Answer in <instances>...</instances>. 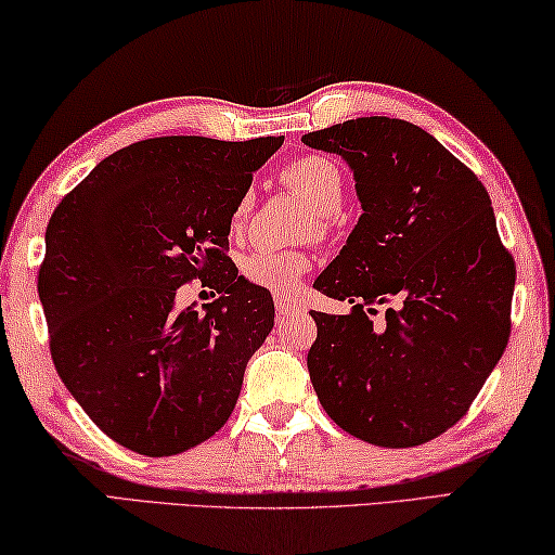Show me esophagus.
I'll list each match as a JSON object with an SVG mask.
<instances>
[{
	"mask_svg": "<svg viewBox=\"0 0 555 555\" xmlns=\"http://www.w3.org/2000/svg\"><path fill=\"white\" fill-rule=\"evenodd\" d=\"M275 307H278V314H299L305 312V305L299 302L297 297L293 295H275Z\"/></svg>",
	"mask_w": 555,
	"mask_h": 555,
	"instance_id": "1",
	"label": "esophagus"
}]
</instances>
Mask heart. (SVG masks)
<instances>
[{"label": "heart", "instance_id": "heart-1", "mask_svg": "<svg viewBox=\"0 0 555 555\" xmlns=\"http://www.w3.org/2000/svg\"><path fill=\"white\" fill-rule=\"evenodd\" d=\"M283 181L297 196H302L310 204V208L317 214L320 231L330 229V216L337 214L344 202L341 169L332 159L322 157V154H305V157L289 162L283 169ZM250 208L253 194L245 192L238 198V204H235L231 216L235 229L248 221ZM307 268H310V258L297 250H256L243 260L245 280H250L253 285H260L266 289H275V293H289V289H295Z\"/></svg>", "mask_w": 555, "mask_h": 555}]
</instances>
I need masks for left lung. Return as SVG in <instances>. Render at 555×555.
I'll list each match as a JSON object with an SVG mask.
<instances>
[{
    "label": "left lung",
    "instance_id": "obj_1",
    "mask_svg": "<svg viewBox=\"0 0 555 555\" xmlns=\"http://www.w3.org/2000/svg\"><path fill=\"white\" fill-rule=\"evenodd\" d=\"M339 154L363 214L314 287L351 305L312 312L307 369L341 430L380 448H415L452 428L502 359L516 268L487 189L455 154L396 117L307 132ZM388 304L387 320L367 317Z\"/></svg>",
    "mask_w": 555,
    "mask_h": 555
}]
</instances>
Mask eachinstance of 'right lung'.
<instances>
[{
	"instance_id": "1",
	"label": "right lung",
	"mask_w": 555,
	"mask_h": 555,
	"mask_svg": "<svg viewBox=\"0 0 555 555\" xmlns=\"http://www.w3.org/2000/svg\"><path fill=\"white\" fill-rule=\"evenodd\" d=\"M283 140L134 142L53 211L39 270L53 366L122 448L179 455L233 413L275 305L225 256L231 216ZM192 279L219 293L204 313L173 307Z\"/></svg>"
}]
</instances>
